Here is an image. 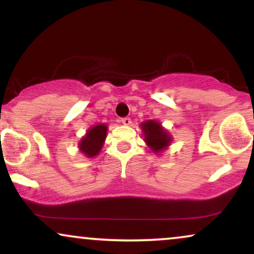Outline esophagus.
<instances>
[{"mask_svg":"<svg viewBox=\"0 0 254 254\" xmlns=\"http://www.w3.org/2000/svg\"><path fill=\"white\" fill-rule=\"evenodd\" d=\"M121 122H122V123H123L124 125H127V127H129V125H131V123H132V122H131L130 118H127V117L122 118Z\"/></svg>","mask_w":254,"mask_h":254,"instance_id":"34e87169","label":"esophagus"}]
</instances>
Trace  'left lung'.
Masks as SVG:
<instances>
[{
    "label": "left lung",
    "mask_w": 254,
    "mask_h": 254,
    "mask_svg": "<svg viewBox=\"0 0 254 254\" xmlns=\"http://www.w3.org/2000/svg\"><path fill=\"white\" fill-rule=\"evenodd\" d=\"M144 133V140L154 153H160L170 146L172 137L167 130L157 121H146L140 124Z\"/></svg>",
    "instance_id": "1"
}]
</instances>
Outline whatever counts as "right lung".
<instances>
[{
  "label": "right lung",
  "mask_w": 254,
  "mask_h": 254,
  "mask_svg": "<svg viewBox=\"0 0 254 254\" xmlns=\"http://www.w3.org/2000/svg\"><path fill=\"white\" fill-rule=\"evenodd\" d=\"M107 129L108 127L106 124H97L87 131L79 143L80 151L86 157L93 158L100 153L106 140Z\"/></svg>",
  "instance_id": "obj_1"
}]
</instances>
